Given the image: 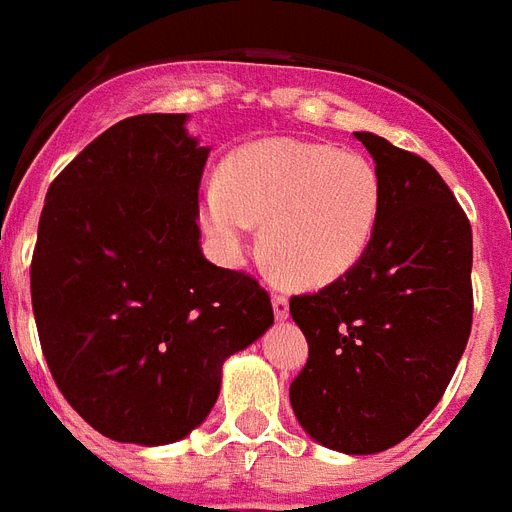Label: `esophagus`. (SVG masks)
Instances as JSON below:
<instances>
[{
    "instance_id": "obj_1",
    "label": "esophagus",
    "mask_w": 512,
    "mask_h": 512,
    "mask_svg": "<svg viewBox=\"0 0 512 512\" xmlns=\"http://www.w3.org/2000/svg\"><path fill=\"white\" fill-rule=\"evenodd\" d=\"M272 309H275L277 320H285V317H288V314H290L288 296H282V293H275V296H272Z\"/></svg>"
}]
</instances>
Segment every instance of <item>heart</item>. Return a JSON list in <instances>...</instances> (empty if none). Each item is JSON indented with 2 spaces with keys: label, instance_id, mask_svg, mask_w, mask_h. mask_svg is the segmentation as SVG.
I'll list each match as a JSON object with an SVG mask.
<instances>
[{
  "label": "heart",
  "instance_id": "heart-1",
  "mask_svg": "<svg viewBox=\"0 0 512 512\" xmlns=\"http://www.w3.org/2000/svg\"><path fill=\"white\" fill-rule=\"evenodd\" d=\"M383 185L357 150L264 140L227 158L219 185L200 195V224L224 259L245 253L251 224L261 256L298 288H322L357 267L380 219Z\"/></svg>",
  "mask_w": 512,
  "mask_h": 512
}]
</instances>
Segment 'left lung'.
<instances>
[{
	"label": "left lung",
	"instance_id": "left-lung-1",
	"mask_svg": "<svg viewBox=\"0 0 512 512\" xmlns=\"http://www.w3.org/2000/svg\"><path fill=\"white\" fill-rule=\"evenodd\" d=\"M383 185L359 264L290 298L309 359L290 383L304 431L346 455L394 447L447 391L473 325V235L439 171L383 137L357 132Z\"/></svg>",
	"mask_w": 512,
	"mask_h": 512
}]
</instances>
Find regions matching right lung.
I'll use <instances>...</instances> for the list:
<instances>
[{"label": "right lung", "mask_w": 512, "mask_h": 512, "mask_svg": "<svg viewBox=\"0 0 512 512\" xmlns=\"http://www.w3.org/2000/svg\"><path fill=\"white\" fill-rule=\"evenodd\" d=\"M185 113L110 126L47 190L31 304L60 394L94 431L171 444L206 420L224 359L272 322L259 280L203 259L208 147Z\"/></svg>", "instance_id": "add662e5"}]
</instances>
